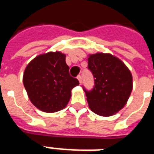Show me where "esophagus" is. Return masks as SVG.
<instances>
[{
    "label": "esophagus",
    "mask_w": 154,
    "mask_h": 154,
    "mask_svg": "<svg viewBox=\"0 0 154 154\" xmlns=\"http://www.w3.org/2000/svg\"><path fill=\"white\" fill-rule=\"evenodd\" d=\"M77 79H78V81H79L80 83H82V75H78V76H77Z\"/></svg>",
    "instance_id": "1"
}]
</instances>
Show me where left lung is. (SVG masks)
Masks as SVG:
<instances>
[{"mask_svg":"<svg viewBox=\"0 0 154 154\" xmlns=\"http://www.w3.org/2000/svg\"><path fill=\"white\" fill-rule=\"evenodd\" d=\"M88 69L93 73L94 86H84L90 109L97 114L109 117L124 107L133 89V78L129 69L111 54L96 53L88 58Z\"/></svg>","mask_w":154,"mask_h":154,"instance_id":"left-lung-1","label":"left lung"}]
</instances>
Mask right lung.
<instances>
[{
	"mask_svg": "<svg viewBox=\"0 0 154 154\" xmlns=\"http://www.w3.org/2000/svg\"><path fill=\"white\" fill-rule=\"evenodd\" d=\"M65 54L50 52L36 57L25 69L23 83L33 105L45 112L63 109L71 97L72 88L79 85L70 76Z\"/></svg>",
	"mask_w": 154,
	"mask_h": 154,
	"instance_id": "1",
	"label": "right lung"
}]
</instances>
